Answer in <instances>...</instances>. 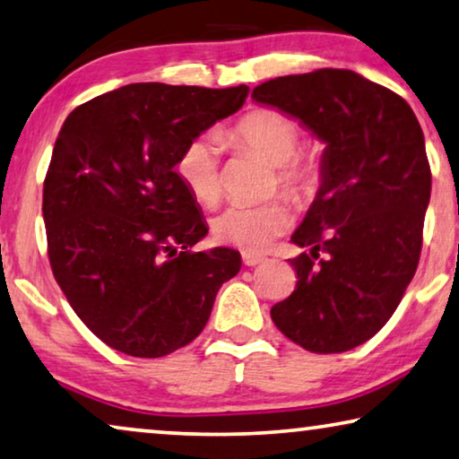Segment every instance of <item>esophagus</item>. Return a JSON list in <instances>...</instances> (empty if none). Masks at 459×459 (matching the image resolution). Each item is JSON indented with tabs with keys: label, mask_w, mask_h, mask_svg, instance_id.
Wrapping results in <instances>:
<instances>
[{
	"label": "esophagus",
	"mask_w": 459,
	"mask_h": 459,
	"mask_svg": "<svg viewBox=\"0 0 459 459\" xmlns=\"http://www.w3.org/2000/svg\"><path fill=\"white\" fill-rule=\"evenodd\" d=\"M265 257L259 255V253H243V264L249 265V268H255V265L264 264Z\"/></svg>",
	"instance_id": "1"
}]
</instances>
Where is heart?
I'll use <instances>...</instances> for the list:
<instances>
[{
  "label": "heart",
  "instance_id": "1",
  "mask_svg": "<svg viewBox=\"0 0 459 459\" xmlns=\"http://www.w3.org/2000/svg\"><path fill=\"white\" fill-rule=\"evenodd\" d=\"M222 142L270 162L273 167L272 189L280 187L292 202L305 204L317 195L321 186L319 164L309 156L297 154L303 142V129L295 119L272 108H259L222 132ZM177 173L197 202L214 204L222 191L221 143L216 138L191 140L179 154ZM289 224L290 212L280 200L257 206L232 204L212 221V232L218 241L232 247L259 253L268 249Z\"/></svg>",
  "mask_w": 459,
  "mask_h": 459
}]
</instances>
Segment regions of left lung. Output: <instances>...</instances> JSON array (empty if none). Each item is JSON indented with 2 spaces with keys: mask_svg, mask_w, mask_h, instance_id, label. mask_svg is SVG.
I'll return each instance as SVG.
<instances>
[{
  "mask_svg": "<svg viewBox=\"0 0 459 459\" xmlns=\"http://www.w3.org/2000/svg\"><path fill=\"white\" fill-rule=\"evenodd\" d=\"M251 99L325 143L321 187L292 235L307 249L290 259L297 289L270 316L305 351H351L387 324L419 265L430 200L420 123L400 94L351 70L268 80Z\"/></svg>",
  "mask_w": 459,
  "mask_h": 459,
  "instance_id": "left-lung-1",
  "label": "left lung"
}]
</instances>
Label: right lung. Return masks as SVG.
<instances>
[{
  "mask_svg": "<svg viewBox=\"0 0 459 459\" xmlns=\"http://www.w3.org/2000/svg\"><path fill=\"white\" fill-rule=\"evenodd\" d=\"M249 88L127 84L74 108L43 187L53 276L88 330L129 357L159 359L200 336L241 270L208 235L177 173L183 148L237 113Z\"/></svg>",
  "mask_w": 459,
  "mask_h": 459,
  "instance_id": "right-lung-1",
  "label": "right lung"
}]
</instances>
